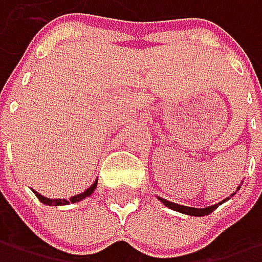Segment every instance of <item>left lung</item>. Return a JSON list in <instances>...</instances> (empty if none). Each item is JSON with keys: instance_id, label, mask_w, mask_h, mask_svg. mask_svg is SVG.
I'll return each mask as SVG.
<instances>
[{"instance_id": "8db88e82", "label": "left lung", "mask_w": 262, "mask_h": 262, "mask_svg": "<svg viewBox=\"0 0 262 262\" xmlns=\"http://www.w3.org/2000/svg\"><path fill=\"white\" fill-rule=\"evenodd\" d=\"M240 188V187H238ZM237 188V190H238ZM158 200H161V203L163 205H166L169 209H174V211H179V212H182V214H188V216H208V214H211L214 209H216L219 205H212V206H208V208H190V206H182V205H177V203H172V201H167V200H163V198H158ZM229 200V198H227ZM226 201V200H224Z\"/></svg>"}]
</instances>
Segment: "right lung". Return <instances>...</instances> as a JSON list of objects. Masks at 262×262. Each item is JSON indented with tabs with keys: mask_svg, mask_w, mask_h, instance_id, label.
Segmentation results:
<instances>
[{
	"mask_svg": "<svg viewBox=\"0 0 262 262\" xmlns=\"http://www.w3.org/2000/svg\"><path fill=\"white\" fill-rule=\"evenodd\" d=\"M96 185H98V180L95 182V184L90 187V188H86L83 193H80V195H75V196H72L69 201H67V200H59V198H57V200H51V198H46V196H43V195H40V193L38 191H33L35 193V196L36 198H38L41 203H43V205H48V206H62V205H69V203H78V201H82L83 198H86V196H90L92 195V193L95 191V188H96Z\"/></svg>",
	"mask_w": 262,
	"mask_h": 262,
	"instance_id": "1",
	"label": "right lung"
}]
</instances>
